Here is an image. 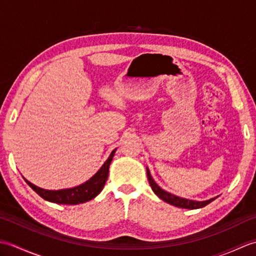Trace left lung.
Masks as SVG:
<instances>
[{"label": "left lung", "instance_id": "obj_1", "mask_svg": "<svg viewBox=\"0 0 256 256\" xmlns=\"http://www.w3.org/2000/svg\"><path fill=\"white\" fill-rule=\"evenodd\" d=\"M146 172H148V182L150 184L152 189H153V192L158 196L160 199H162L165 201V202L172 204L175 206H178V208H184V209H199V208H204L208 204H210L211 201H214L216 198H212L209 200H206V201H194V200H188V199H184V198H180V197H177L175 194H172L170 192H165V190H162L158 184H157L154 179L152 178L150 176V172L148 170V168H146Z\"/></svg>", "mask_w": 256, "mask_h": 256}]
</instances>
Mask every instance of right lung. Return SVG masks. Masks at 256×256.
Masks as SVG:
<instances>
[{
  "label": "right lung",
  "mask_w": 256,
  "mask_h": 256,
  "mask_svg": "<svg viewBox=\"0 0 256 256\" xmlns=\"http://www.w3.org/2000/svg\"><path fill=\"white\" fill-rule=\"evenodd\" d=\"M114 153H116V150H112V153L108 156L106 162L102 165V167L98 170V172L94 177L77 187L62 190H46L35 186V184H32L28 180H26V179L25 182L28 184V186L34 190L36 194H40L42 199L50 201V202H55L59 204H84L96 197V196L101 192L102 188L104 187L108 175V167H110Z\"/></svg>",
  "instance_id": "add662e5"
}]
</instances>
